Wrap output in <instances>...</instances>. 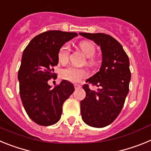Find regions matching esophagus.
I'll use <instances>...</instances> for the list:
<instances>
[{
    "label": "esophagus",
    "instance_id": "1",
    "mask_svg": "<svg viewBox=\"0 0 151 151\" xmlns=\"http://www.w3.org/2000/svg\"><path fill=\"white\" fill-rule=\"evenodd\" d=\"M74 86H75V88H76V89L80 88L82 87V86H81V85H78V84H75Z\"/></svg>",
    "mask_w": 151,
    "mask_h": 151
}]
</instances>
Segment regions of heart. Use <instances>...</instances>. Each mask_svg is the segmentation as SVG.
<instances>
[{
    "label": "heart",
    "instance_id": "obj_1",
    "mask_svg": "<svg viewBox=\"0 0 151 151\" xmlns=\"http://www.w3.org/2000/svg\"><path fill=\"white\" fill-rule=\"evenodd\" d=\"M79 47L82 52L87 57H88L89 63L93 62V56L95 54L96 48L94 45L88 41H82L79 44ZM69 46L65 45L60 49L58 53V60L61 63H65L69 60ZM88 76V72L84 69L70 66L63 69L62 72V77L65 79L72 82H78L82 78H85Z\"/></svg>",
    "mask_w": 151,
    "mask_h": 151
}]
</instances>
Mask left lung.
<instances>
[{"instance_id": "1", "label": "left lung", "mask_w": 151, "mask_h": 151, "mask_svg": "<svg viewBox=\"0 0 151 151\" xmlns=\"http://www.w3.org/2000/svg\"><path fill=\"white\" fill-rule=\"evenodd\" d=\"M79 35L94 41L102 53L99 72L86 80L97 89L91 90L88 85L83 86L86 97L80 104L82 120L92 127H105L120 113L129 93V57L120 43L110 35L84 32Z\"/></svg>"}]
</instances>
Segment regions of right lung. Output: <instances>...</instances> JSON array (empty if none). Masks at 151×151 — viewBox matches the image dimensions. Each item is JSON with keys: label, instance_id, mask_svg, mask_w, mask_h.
Returning a JSON list of instances; mask_svg holds the SVG:
<instances>
[{"label": "right lung", "instance_id": "1", "mask_svg": "<svg viewBox=\"0 0 151 151\" xmlns=\"http://www.w3.org/2000/svg\"><path fill=\"white\" fill-rule=\"evenodd\" d=\"M78 34L47 31L35 36L22 54L18 73L19 94L24 109L32 120L40 125H51L60 120L63 103L74 91V85L63 80L54 88L48 80L55 78L54 66L63 45Z\"/></svg>", "mask_w": 151, "mask_h": 151}]
</instances>
